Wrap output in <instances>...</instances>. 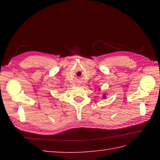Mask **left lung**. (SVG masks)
Returning a JSON list of instances; mask_svg holds the SVG:
<instances>
[{
	"label": "left lung",
	"instance_id": "1",
	"mask_svg": "<svg viewBox=\"0 0 160 160\" xmlns=\"http://www.w3.org/2000/svg\"><path fill=\"white\" fill-rule=\"evenodd\" d=\"M102 98H107V96H106V94L104 93V94H103V96H102Z\"/></svg>",
	"mask_w": 160,
	"mask_h": 160
}]
</instances>
